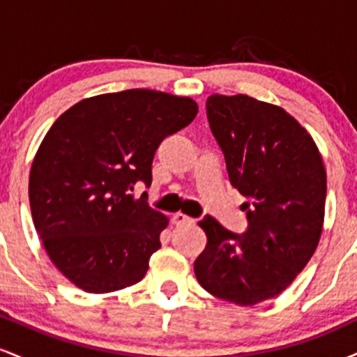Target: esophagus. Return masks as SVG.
Masks as SVG:
<instances>
[{
	"mask_svg": "<svg viewBox=\"0 0 357 357\" xmlns=\"http://www.w3.org/2000/svg\"><path fill=\"white\" fill-rule=\"evenodd\" d=\"M171 221H173L174 227H186V225L195 223V220L190 218V216L183 215V213H176V215H173V218H171Z\"/></svg>",
	"mask_w": 357,
	"mask_h": 357,
	"instance_id": "1",
	"label": "esophagus"
}]
</instances>
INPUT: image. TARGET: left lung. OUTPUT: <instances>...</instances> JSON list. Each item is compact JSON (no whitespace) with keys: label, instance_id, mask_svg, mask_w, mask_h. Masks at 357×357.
<instances>
[{"label":"left lung","instance_id":"left-lung-1","mask_svg":"<svg viewBox=\"0 0 357 357\" xmlns=\"http://www.w3.org/2000/svg\"><path fill=\"white\" fill-rule=\"evenodd\" d=\"M210 129L228 178L247 198L248 228L233 233L211 216L195 261L199 285L236 305L282 294L314 255L324 225L327 178L314 139L278 105L248 96H210Z\"/></svg>","mask_w":357,"mask_h":357}]
</instances>
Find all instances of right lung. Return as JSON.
I'll list each match as a JSON object with an SVG mask.
<instances>
[{"mask_svg": "<svg viewBox=\"0 0 357 357\" xmlns=\"http://www.w3.org/2000/svg\"><path fill=\"white\" fill-rule=\"evenodd\" d=\"M196 114L190 97L130 89L80 100L53 122L28 195L48 257L79 289L107 294L146 275L167 218L134 188L151 186L155 149Z\"/></svg>", "mask_w": 357, "mask_h": 357, "instance_id": "obj_1", "label": "right lung"}]
</instances>
